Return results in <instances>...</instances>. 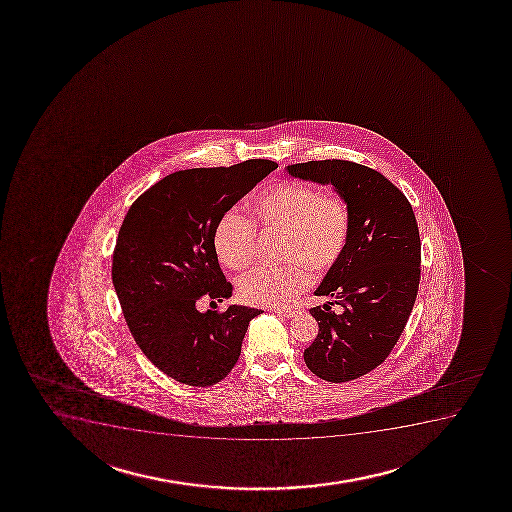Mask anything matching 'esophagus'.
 <instances>
[{"label": "esophagus", "mask_w": 512, "mask_h": 512, "mask_svg": "<svg viewBox=\"0 0 512 512\" xmlns=\"http://www.w3.org/2000/svg\"><path fill=\"white\" fill-rule=\"evenodd\" d=\"M274 312L277 313V315H281V317H295L296 313H298V310L296 308H274Z\"/></svg>", "instance_id": "1"}]
</instances>
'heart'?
<instances>
[{
	"label": "heart",
	"mask_w": 512,
	"mask_h": 512,
	"mask_svg": "<svg viewBox=\"0 0 512 512\" xmlns=\"http://www.w3.org/2000/svg\"><path fill=\"white\" fill-rule=\"evenodd\" d=\"M252 219L229 211L217 219L212 247L229 269L253 264L257 229L279 233L281 267H260L238 284L241 300L257 307L283 308L312 284L315 274H327L348 250L353 216L343 195L322 192L303 181H281L257 195L250 204Z\"/></svg>",
	"instance_id": "heart-1"
}]
</instances>
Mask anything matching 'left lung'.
<instances>
[{"label": "left lung", "mask_w": 512, "mask_h": 512, "mask_svg": "<svg viewBox=\"0 0 512 512\" xmlns=\"http://www.w3.org/2000/svg\"><path fill=\"white\" fill-rule=\"evenodd\" d=\"M288 173L331 183L351 207L348 250L315 291L336 301L310 308L319 334L303 358L327 382L358 379L389 356L415 305L421 274L415 212L391 180L363 164L324 159L291 164ZM334 304L344 313H334Z\"/></svg>", "instance_id": "obj_1"}]
</instances>
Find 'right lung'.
I'll use <instances>...</instances> for the list:
<instances>
[{
  "instance_id": "1",
  "label": "right lung",
  "mask_w": 512,
  "mask_h": 512,
  "mask_svg": "<svg viewBox=\"0 0 512 512\" xmlns=\"http://www.w3.org/2000/svg\"><path fill=\"white\" fill-rule=\"evenodd\" d=\"M276 168L248 159L181 169L145 190L123 219L111 267L121 310L142 353L181 384L221 382L240 358L250 320L262 313L238 305L202 313L197 305L233 291L212 247L217 219Z\"/></svg>"
}]
</instances>
